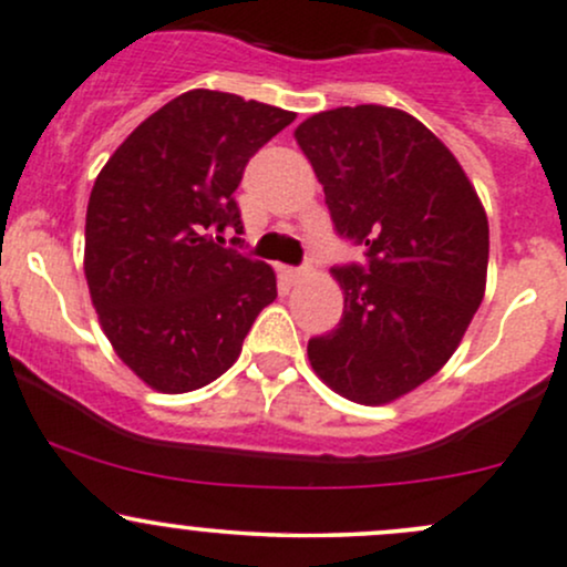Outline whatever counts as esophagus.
<instances>
[{"label": "esophagus", "mask_w": 567, "mask_h": 567, "mask_svg": "<svg viewBox=\"0 0 567 567\" xmlns=\"http://www.w3.org/2000/svg\"><path fill=\"white\" fill-rule=\"evenodd\" d=\"M303 274H307V271H303V268H290V266H282V268H279V277H282L285 282H288V285L299 282V279L303 277Z\"/></svg>", "instance_id": "esophagus-1"}]
</instances>
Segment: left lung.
Instances as JSON below:
<instances>
[{"label": "left lung", "instance_id": "left-lung-1", "mask_svg": "<svg viewBox=\"0 0 567 567\" xmlns=\"http://www.w3.org/2000/svg\"><path fill=\"white\" fill-rule=\"evenodd\" d=\"M293 138L337 230L369 255L367 268H331L344 312L309 339V363L339 396L389 404L449 363L484 301V204L451 148L408 111H320Z\"/></svg>", "mask_w": 567, "mask_h": 567}]
</instances>
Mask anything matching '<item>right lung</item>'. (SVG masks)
Returning a JSON list of instances; mask_svg holds the SVG:
<instances>
[{
	"label": "right lung",
	"instance_id": "right-lung-1",
	"mask_svg": "<svg viewBox=\"0 0 567 567\" xmlns=\"http://www.w3.org/2000/svg\"><path fill=\"white\" fill-rule=\"evenodd\" d=\"M293 111L193 89L124 138L94 178L83 274L116 355L154 391L187 393L234 367L277 274L219 247L241 217L244 165Z\"/></svg>",
	"mask_w": 567,
	"mask_h": 567
}]
</instances>
